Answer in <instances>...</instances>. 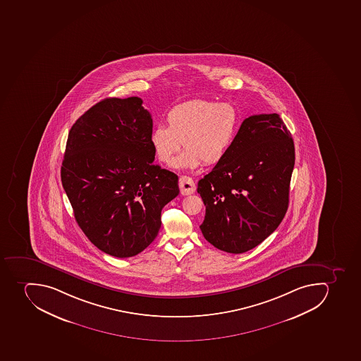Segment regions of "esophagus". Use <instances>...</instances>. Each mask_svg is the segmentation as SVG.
<instances>
[{
  "label": "esophagus",
  "instance_id": "1",
  "mask_svg": "<svg viewBox=\"0 0 361 361\" xmlns=\"http://www.w3.org/2000/svg\"><path fill=\"white\" fill-rule=\"evenodd\" d=\"M179 188L183 195H190L195 192V184L191 177L182 176L179 178Z\"/></svg>",
  "mask_w": 361,
  "mask_h": 361
}]
</instances>
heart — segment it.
<instances>
[{"instance_id": "1", "label": "heart", "mask_w": 361, "mask_h": 361, "mask_svg": "<svg viewBox=\"0 0 361 361\" xmlns=\"http://www.w3.org/2000/svg\"><path fill=\"white\" fill-rule=\"evenodd\" d=\"M167 123L157 126L149 136L155 158L169 164L183 144L185 151L173 167L195 169L224 160L239 130L240 116L232 104L193 99L170 109Z\"/></svg>"}]
</instances>
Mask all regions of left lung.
<instances>
[{
    "mask_svg": "<svg viewBox=\"0 0 361 361\" xmlns=\"http://www.w3.org/2000/svg\"><path fill=\"white\" fill-rule=\"evenodd\" d=\"M294 164V142L279 114L245 118L224 160L197 183L204 239L231 254L263 243L287 212Z\"/></svg>",
    "mask_w": 361,
    "mask_h": 361,
    "instance_id": "1",
    "label": "left lung"
}]
</instances>
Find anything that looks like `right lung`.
<instances>
[{"mask_svg": "<svg viewBox=\"0 0 361 361\" xmlns=\"http://www.w3.org/2000/svg\"><path fill=\"white\" fill-rule=\"evenodd\" d=\"M140 97L106 98L76 120L61 184L83 233L102 252L133 257L158 235L178 176L153 164V121Z\"/></svg>", "mask_w": 361, "mask_h": 361, "instance_id": "right-lung-1", "label": "right lung"}]
</instances>
